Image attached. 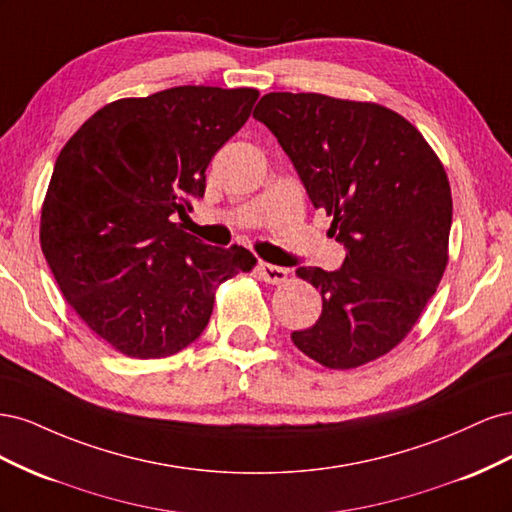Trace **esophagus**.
<instances>
[{
	"label": "esophagus",
	"instance_id": "1",
	"mask_svg": "<svg viewBox=\"0 0 512 512\" xmlns=\"http://www.w3.org/2000/svg\"><path fill=\"white\" fill-rule=\"evenodd\" d=\"M258 273L265 282L269 284H282L288 277V269L277 267V265H269V262H258Z\"/></svg>",
	"mask_w": 512,
	"mask_h": 512
}]
</instances>
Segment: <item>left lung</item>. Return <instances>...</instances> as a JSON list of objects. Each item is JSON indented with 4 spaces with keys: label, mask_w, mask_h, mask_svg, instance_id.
<instances>
[{
    "label": "left lung",
    "mask_w": 512,
    "mask_h": 512,
    "mask_svg": "<svg viewBox=\"0 0 512 512\" xmlns=\"http://www.w3.org/2000/svg\"><path fill=\"white\" fill-rule=\"evenodd\" d=\"M254 117L275 134L316 209L344 245L337 271L299 267L322 314L294 346L329 369L393 350L436 294L448 262L453 198L423 134L391 108L275 91Z\"/></svg>",
    "instance_id": "left-lung-1"
}]
</instances>
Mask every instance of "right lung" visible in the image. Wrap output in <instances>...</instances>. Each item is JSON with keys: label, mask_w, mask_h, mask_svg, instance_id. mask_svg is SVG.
I'll list each match as a JSON object with an SVG mask.
<instances>
[{"label": "right lung", "mask_w": 512, "mask_h": 512, "mask_svg": "<svg viewBox=\"0 0 512 512\" xmlns=\"http://www.w3.org/2000/svg\"><path fill=\"white\" fill-rule=\"evenodd\" d=\"M258 91L205 85L123 98L91 115L57 156L40 218L42 254L87 327L134 359L200 337L215 288L256 258L183 232L205 170L252 113Z\"/></svg>", "instance_id": "1"}]
</instances>
